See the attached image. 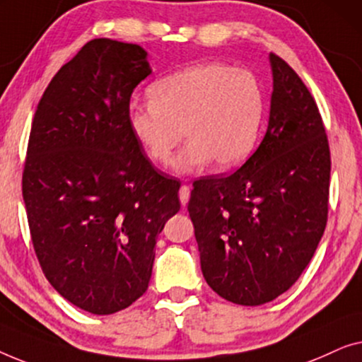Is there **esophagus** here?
<instances>
[{"label":"esophagus","instance_id":"esophagus-1","mask_svg":"<svg viewBox=\"0 0 362 362\" xmlns=\"http://www.w3.org/2000/svg\"><path fill=\"white\" fill-rule=\"evenodd\" d=\"M179 197H180V203L183 206H185L188 203V198H190V187L182 185L180 190H179Z\"/></svg>","mask_w":362,"mask_h":362}]
</instances>
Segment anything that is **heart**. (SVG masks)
Returning a JSON list of instances; mask_svg holds the SVG:
<instances>
[{"label": "heart", "instance_id": "1", "mask_svg": "<svg viewBox=\"0 0 362 362\" xmlns=\"http://www.w3.org/2000/svg\"><path fill=\"white\" fill-rule=\"evenodd\" d=\"M149 98L131 103V134L149 159L165 164L185 129L190 141L174 162L177 174H190L211 160L218 169H231L257 144L266 96L251 70L223 62L192 65L157 80Z\"/></svg>", "mask_w": 362, "mask_h": 362}]
</instances>
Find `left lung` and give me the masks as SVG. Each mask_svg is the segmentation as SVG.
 Segmentation results:
<instances>
[{
    "label": "left lung",
    "mask_w": 362,
    "mask_h": 362,
    "mask_svg": "<svg viewBox=\"0 0 362 362\" xmlns=\"http://www.w3.org/2000/svg\"><path fill=\"white\" fill-rule=\"evenodd\" d=\"M272 96L256 152L226 177L193 183L188 213L202 272L228 302L256 307L297 282L328 220V137L302 78L269 54Z\"/></svg>",
    "instance_id": "left-lung-1"
}]
</instances>
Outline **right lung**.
<instances>
[{"label": "right lung", "mask_w": 362, "mask_h": 362, "mask_svg": "<svg viewBox=\"0 0 362 362\" xmlns=\"http://www.w3.org/2000/svg\"><path fill=\"white\" fill-rule=\"evenodd\" d=\"M151 72L141 45L90 40L50 80L30 128L23 198L35 256L50 285L93 315L146 292L157 236L180 210V183L154 169L128 124Z\"/></svg>", "instance_id": "1"}]
</instances>
